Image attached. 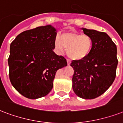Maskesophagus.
<instances>
[{
    "label": "esophagus",
    "instance_id": "34e87169",
    "mask_svg": "<svg viewBox=\"0 0 123 123\" xmlns=\"http://www.w3.org/2000/svg\"><path fill=\"white\" fill-rule=\"evenodd\" d=\"M67 65H69L70 64V62H71L70 60L67 59Z\"/></svg>",
    "mask_w": 123,
    "mask_h": 123
}]
</instances>
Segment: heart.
<instances>
[{"label": "heart", "mask_w": 123, "mask_h": 123, "mask_svg": "<svg viewBox=\"0 0 123 123\" xmlns=\"http://www.w3.org/2000/svg\"><path fill=\"white\" fill-rule=\"evenodd\" d=\"M55 46L60 51L65 49L67 55L72 60H82L89 55L92 48V40L87 35L74 32L63 33L56 38Z\"/></svg>", "instance_id": "b5f03b06"}]
</instances>
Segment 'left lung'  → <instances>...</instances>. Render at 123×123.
I'll return each mask as SVG.
<instances>
[{
    "instance_id": "1",
    "label": "left lung",
    "mask_w": 123,
    "mask_h": 123,
    "mask_svg": "<svg viewBox=\"0 0 123 123\" xmlns=\"http://www.w3.org/2000/svg\"><path fill=\"white\" fill-rule=\"evenodd\" d=\"M90 37L92 48L85 58L73 60L72 89L77 96L92 99L102 95L114 82L116 76L117 47L104 32L81 29Z\"/></svg>"
}]
</instances>
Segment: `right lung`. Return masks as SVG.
<instances>
[{
    "label": "right lung",
    "mask_w": 123,
    "mask_h": 123,
    "mask_svg": "<svg viewBox=\"0 0 123 123\" xmlns=\"http://www.w3.org/2000/svg\"><path fill=\"white\" fill-rule=\"evenodd\" d=\"M56 37V29L47 25L24 31L10 45L9 80L25 98L47 95L57 70L67 65L66 59L53 51Z\"/></svg>",
    "instance_id": "add662e5"
}]
</instances>
